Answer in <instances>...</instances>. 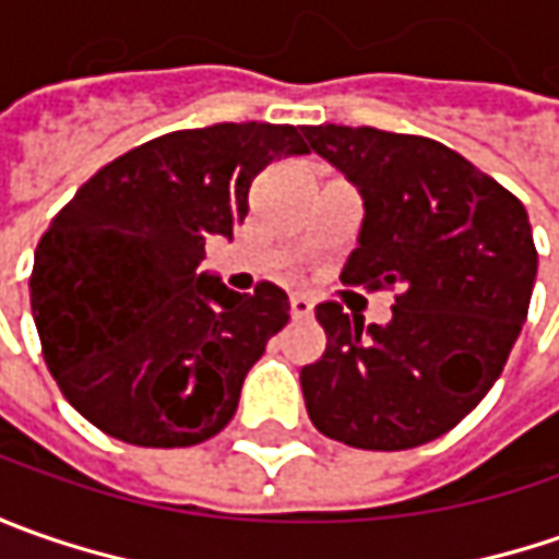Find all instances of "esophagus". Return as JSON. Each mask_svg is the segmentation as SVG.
<instances>
[{"instance_id":"esophagus-1","label":"esophagus","mask_w":559,"mask_h":559,"mask_svg":"<svg viewBox=\"0 0 559 559\" xmlns=\"http://www.w3.org/2000/svg\"><path fill=\"white\" fill-rule=\"evenodd\" d=\"M289 313L295 320H308L313 313V301L308 295H292L289 298Z\"/></svg>"}]
</instances>
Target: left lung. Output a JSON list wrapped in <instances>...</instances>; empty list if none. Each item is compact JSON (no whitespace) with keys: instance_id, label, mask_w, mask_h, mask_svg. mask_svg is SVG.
I'll return each instance as SVG.
<instances>
[{"instance_id":"obj_1","label":"left lung","mask_w":559,"mask_h":559,"mask_svg":"<svg viewBox=\"0 0 559 559\" xmlns=\"http://www.w3.org/2000/svg\"><path fill=\"white\" fill-rule=\"evenodd\" d=\"M364 195L345 286L395 292L385 326L317 305L323 357L301 367L326 439L404 451L454 429L495 385L523 330L538 251L523 202L454 148L376 127H305Z\"/></svg>"}]
</instances>
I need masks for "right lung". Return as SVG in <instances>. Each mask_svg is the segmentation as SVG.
<instances>
[{
  "label": "right lung",
  "instance_id": "1",
  "mask_svg": "<svg viewBox=\"0 0 559 559\" xmlns=\"http://www.w3.org/2000/svg\"><path fill=\"white\" fill-rule=\"evenodd\" d=\"M289 123H214L130 148L52 217L31 273L43 357L76 414L140 448H189L236 414L251 364L289 323V295L199 276L233 239L273 158L308 155Z\"/></svg>",
  "mask_w": 559,
  "mask_h": 559
}]
</instances>
